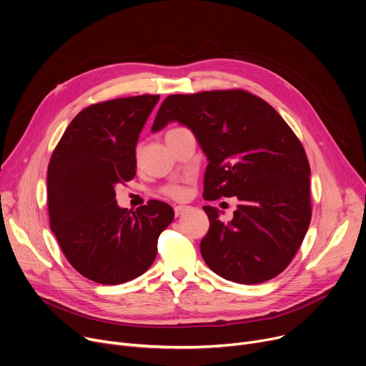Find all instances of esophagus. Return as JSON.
<instances>
[{
    "label": "esophagus",
    "mask_w": 366,
    "mask_h": 366,
    "mask_svg": "<svg viewBox=\"0 0 366 366\" xmlns=\"http://www.w3.org/2000/svg\"><path fill=\"white\" fill-rule=\"evenodd\" d=\"M188 209H189L188 206H175V216H177V217L182 216Z\"/></svg>",
    "instance_id": "obj_1"
}]
</instances>
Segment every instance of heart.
Here are the masks:
<instances>
[{
    "label": "heart",
    "instance_id": "b5f03b06",
    "mask_svg": "<svg viewBox=\"0 0 366 366\" xmlns=\"http://www.w3.org/2000/svg\"><path fill=\"white\" fill-rule=\"evenodd\" d=\"M164 192L167 194L169 197L177 199V200H181V199H184V197L187 196V189H185V187L178 185V184H175V185H169V187L164 189Z\"/></svg>",
    "mask_w": 366,
    "mask_h": 366
}]
</instances>
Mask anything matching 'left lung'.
Instances as JSON below:
<instances>
[{"label":"left lung","instance_id":"1","mask_svg":"<svg viewBox=\"0 0 366 366\" xmlns=\"http://www.w3.org/2000/svg\"><path fill=\"white\" fill-rule=\"evenodd\" d=\"M178 122L207 157L204 200L237 197L229 222L203 206L209 231L200 252L210 269L238 284H260L281 274L307 232L310 167L300 141L259 97L241 91L169 95L152 132Z\"/></svg>","mask_w":366,"mask_h":366}]
</instances>
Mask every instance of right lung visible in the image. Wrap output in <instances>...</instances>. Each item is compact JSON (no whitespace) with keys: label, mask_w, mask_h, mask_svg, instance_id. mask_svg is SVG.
Returning a JSON list of instances; mask_svg holds the SVG:
<instances>
[{"label":"right lung","mask_w":366,"mask_h":366,"mask_svg":"<svg viewBox=\"0 0 366 366\" xmlns=\"http://www.w3.org/2000/svg\"><path fill=\"white\" fill-rule=\"evenodd\" d=\"M160 95L116 99L84 109L70 122L46 174L48 213L75 269L104 285L142 275L174 209L152 200L137 212L119 207L116 185L137 174L135 147Z\"/></svg>","instance_id":"obj_1"}]
</instances>
